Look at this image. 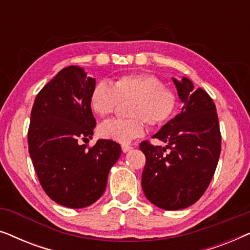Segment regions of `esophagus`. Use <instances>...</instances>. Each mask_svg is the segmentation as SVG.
<instances>
[{
	"mask_svg": "<svg viewBox=\"0 0 250 250\" xmlns=\"http://www.w3.org/2000/svg\"><path fill=\"white\" fill-rule=\"evenodd\" d=\"M133 148L131 146H127V145H123L122 146V150H123V152H128L129 150H132Z\"/></svg>",
	"mask_w": 250,
	"mask_h": 250,
	"instance_id": "esophagus-1",
	"label": "esophagus"
}]
</instances>
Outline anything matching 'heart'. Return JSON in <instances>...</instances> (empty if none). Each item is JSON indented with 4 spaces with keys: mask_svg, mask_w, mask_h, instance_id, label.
<instances>
[{
    "mask_svg": "<svg viewBox=\"0 0 250 250\" xmlns=\"http://www.w3.org/2000/svg\"><path fill=\"white\" fill-rule=\"evenodd\" d=\"M91 107L100 117H108L119 102L132 101L128 107L129 119H111L99 126L104 139L128 143L146 132L150 126H163L175 115L179 95L157 76L149 74H127L119 76L112 85L101 81L91 93Z\"/></svg>",
    "mask_w": 250,
    "mask_h": 250,
    "instance_id": "heart-1",
    "label": "heart"
}]
</instances>
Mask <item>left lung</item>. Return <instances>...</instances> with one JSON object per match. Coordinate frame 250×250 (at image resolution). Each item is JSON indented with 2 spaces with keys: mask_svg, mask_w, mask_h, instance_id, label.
<instances>
[{
  "mask_svg": "<svg viewBox=\"0 0 250 250\" xmlns=\"http://www.w3.org/2000/svg\"><path fill=\"white\" fill-rule=\"evenodd\" d=\"M183 107L152 138L167 143L155 146L143 141L146 155L142 189L146 197L165 210L183 209L199 200L209 186L221 153V132L211 98L194 88L189 78H173ZM170 149L167 155L163 152Z\"/></svg>",
  "mask_w": 250,
  "mask_h": 250,
  "instance_id": "1",
  "label": "left lung"
}]
</instances>
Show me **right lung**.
<instances>
[{"label":"right lung","instance_id":"add662e5","mask_svg":"<svg viewBox=\"0 0 250 250\" xmlns=\"http://www.w3.org/2000/svg\"><path fill=\"white\" fill-rule=\"evenodd\" d=\"M94 85L83 68H63L36 95L30 114L28 149L37 177L47 196L64 207L94 204L122 153L111 140H99L92 148L78 143L92 138L97 124L90 101Z\"/></svg>","mask_w":250,"mask_h":250}]
</instances>
